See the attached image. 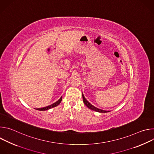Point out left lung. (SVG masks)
<instances>
[{"instance_id": "obj_1", "label": "left lung", "mask_w": 154, "mask_h": 154, "mask_svg": "<svg viewBox=\"0 0 154 154\" xmlns=\"http://www.w3.org/2000/svg\"><path fill=\"white\" fill-rule=\"evenodd\" d=\"M82 97H83V103L85 104V105L88 107L90 109H92V110H94V111H96L97 112H100V113H107V112H109V111H105V110H102V109H100L99 108H97L95 106H94L93 105H92L90 102H88L86 100V99L85 98L83 94H82Z\"/></svg>"}]
</instances>
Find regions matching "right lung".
<instances>
[{
	"instance_id": "add662e5",
	"label": "right lung",
	"mask_w": 154,
	"mask_h": 154,
	"mask_svg": "<svg viewBox=\"0 0 154 154\" xmlns=\"http://www.w3.org/2000/svg\"><path fill=\"white\" fill-rule=\"evenodd\" d=\"M61 100H62V97H60V99L57 101L56 102L54 103L53 104L51 105H49V106H47L46 107H43V108H37L36 109H38V110H40V111H45V110H48V109H50V108H54V107H55L57 106V105H58L60 102H61Z\"/></svg>"
}]
</instances>
